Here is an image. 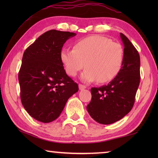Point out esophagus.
<instances>
[{"label":"esophagus","instance_id":"obj_1","mask_svg":"<svg viewBox=\"0 0 158 158\" xmlns=\"http://www.w3.org/2000/svg\"><path fill=\"white\" fill-rule=\"evenodd\" d=\"M85 88H86V87H85V85H82V84H79V89L80 90H84V89H85Z\"/></svg>","mask_w":158,"mask_h":158}]
</instances>
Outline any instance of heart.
<instances>
[{
	"instance_id": "obj_1",
	"label": "heart",
	"mask_w": 158,
	"mask_h": 158,
	"mask_svg": "<svg viewBox=\"0 0 158 158\" xmlns=\"http://www.w3.org/2000/svg\"><path fill=\"white\" fill-rule=\"evenodd\" d=\"M60 58L66 73L75 77L85 68L81 74L83 82L99 83L111 81L121 71L124 60L123 48L118 42L108 37L95 35L77 41L73 49L63 48Z\"/></svg>"
}]
</instances>
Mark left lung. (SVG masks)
Instances as JSON below:
<instances>
[{"label": "left lung", "instance_id": "obj_1", "mask_svg": "<svg viewBox=\"0 0 158 158\" xmlns=\"http://www.w3.org/2000/svg\"><path fill=\"white\" fill-rule=\"evenodd\" d=\"M124 60L121 71L107 85L90 89L92 98L87 111L100 124L114 123L132 109L140 83V57L137 50L123 33Z\"/></svg>", "mask_w": 158, "mask_h": 158}]
</instances>
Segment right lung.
<instances>
[{"label": "right lung", "mask_w": 158, "mask_h": 158, "mask_svg": "<svg viewBox=\"0 0 158 158\" xmlns=\"http://www.w3.org/2000/svg\"><path fill=\"white\" fill-rule=\"evenodd\" d=\"M75 35L50 30L23 53L19 73L21 100L26 111L37 121L47 123L56 119L68 99L79 90L60 58L63 44Z\"/></svg>", "instance_id": "right-lung-1"}]
</instances>
